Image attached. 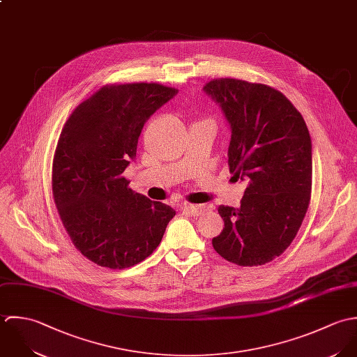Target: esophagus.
<instances>
[{
	"label": "esophagus",
	"mask_w": 357,
	"mask_h": 357,
	"mask_svg": "<svg viewBox=\"0 0 357 357\" xmlns=\"http://www.w3.org/2000/svg\"><path fill=\"white\" fill-rule=\"evenodd\" d=\"M182 210L185 213H188V214L199 216V215L203 214L207 210V207L206 206H195V204H183Z\"/></svg>",
	"instance_id": "obj_1"
}]
</instances>
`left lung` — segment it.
<instances>
[{
    "label": "left lung",
    "mask_w": 357,
    "mask_h": 357,
    "mask_svg": "<svg viewBox=\"0 0 357 357\" xmlns=\"http://www.w3.org/2000/svg\"><path fill=\"white\" fill-rule=\"evenodd\" d=\"M203 91L230 128V172L247 182L238 208H218L225 227L213 238L214 250L240 266L265 265L292 243L309 207V130L294 105L268 85L219 78Z\"/></svg>",
    "instance_id": "8db88e82"
}]
</instances>
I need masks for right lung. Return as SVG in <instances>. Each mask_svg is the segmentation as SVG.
Here are the masks:
<instances>
[{
	"instance_id": "1",
	"label": "right lung",
	"mask_w": 357,
	"mask_h": 357,
	"mask_svg": "<svg viewBox=\"0 0 357 357\" xmlns=\"http://www.w3.org/2000/svg\"><path fill=\"white\" fill-rule=\"evenodd\" d=\"M176 89L160 84L103 86L79 103L58 141L54 199L75 248L93 264L131 268L160 244L175 211L128 188L144 123Z\"/></svg>"
}]
</instances>
